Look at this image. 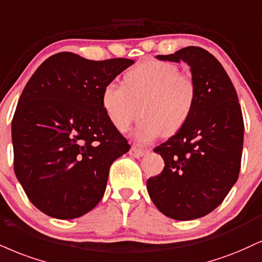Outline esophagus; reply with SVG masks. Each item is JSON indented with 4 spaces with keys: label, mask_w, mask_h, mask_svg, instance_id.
I'll list each match as a JSON object with an SVG mask.
<instances>
[{
    "label": "esophagus",
    "mask_w": 262,
    "mask_h": 262,
    "mask_svg": "<svg viewBox=\"0 0 262 262\" xmlns=\"http://www.w3.org/2000/svg\"><path fill=\"white\" fill-rule=\"evenodd\" d=\"M145 154H146V151L138 149L137 146H132L130 150H129V155L135 157V159H140V157H143Z\"/></svg>",
    "instance_id": "1"
}]
</instances>
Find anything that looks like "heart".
Listing matches in <instances>:
<instances>
[{"label":"heart","mask_w":262,"mask_h":262,"mask_svg":"<svg viewBox=\"0 0 262 262\" xmlns=\"http://www.w3.org/2000/svg\"><path fill=\"white\" fill-rule=\"evenodd\" d=\"M196 84L176 64L163 61L141 62L124 75V86L107 84L101 102L108 121L125 132L143 113L134 139L147 144L165 133L173 135L187 124L196 103ZM142 111H140V107Z\"/></svg>","instance_id":"1"}]
</instances>
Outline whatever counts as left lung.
Listing matches in <instances>:
<instances>
[{
    "instance_id": "1",
    "label": "left lung",
    "mask_w": 262,
    "mask_h": 262,
    "mask_svg": "<svg viewBox=\"0 0 262 262\" xmlns=\"http://www.w3.org/2000/svg\"><path fill=\"white\" fill-rule=\"evenodd\" d=\"M156 58L187 63L198 97L187 124L154 149L165 167L147 179L146 188L163 215L190 221L215 210L237 182L244 140L242 108L225 68L206 50L188 46Z\"/></svg>"
}]
</instances>
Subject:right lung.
I'll list each match as a JSON object with an SVG mask.
<instances>
[{
  "instance_id": "1",
  "label": "right lung",
  "mask_w": 262,
  "mask_h": 262,
  "mask_svg": "<svg viewBox=\"0 0 262 262\" xmlns=\"http://www.w3.org/2000/svg\"><path fill=\"white\" fill-rule=\"evenodd\" d=\"M133 59H46L25 85L12 121L14 173L40 211L73 220L105 194L110 167L130 146L103 111V88Z\"/></svg>"
}]
</instances>
